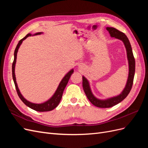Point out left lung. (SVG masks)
Listing matches in <instances>:
<instances>
[{"instance_id":"1","label":"left lung","mask_w":148,"mask_h":148,"mask_svg":"<svg viewBox=\"0 0 148 148\" xmlns=\"http://www.w3.org/2000/svg\"><path fill=\"white\" fill-rule=\"evenodd\" d=\"M106 29L109 31L111 37L115 38L116 39H119L123 42L127 51V58L128 60L129 72L126 86H125L123 91L118 96L108 98V99L104 100L97 99V97H96L93 95V94L91 90L90 86H89L88 80L83 76V88L88 99L94 106H95L97 107H100V108H109V107H113L119 104L121 101H122L125 98L128 96L132 88L134 76H135V58H134L133 56L130 42L127 36L123 33L121 32V31H119L118 29L112 27H107Z\"/></svg>"}]
</instances>
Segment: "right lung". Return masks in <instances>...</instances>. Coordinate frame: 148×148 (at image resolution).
<instances>
[{
  "mask_svg": "<svg viewBox=\"0 0 148 148\" xmlns=\"http://www.w3.org/2000/svg\"><path fill=\"white\" fill-rule=\"evenodd\" d=\"M42 33H41V32H39V33H36L33 35L29 33L26 35L25 38L21 39L18 42V43L17 46L15 48V52H14V60H13V64H12V77H13V82H14V83H15V86L16 88V90L18 95L19 97L20 98V99L23 101L24 104L26 106L29 107V108L32 109L34 110H36L38 112H47V111H51L53 109H54L58 105H59V102L62 99V95H63V92L64 91L65 88L66 87L67 83H68L69 80L71 77V74L73 73L74 70H73V69H71L69 73H67L65 75V76L63 78V79H62V81L60 82L59 86H58L57 90L55 92V93L53 94V95L50 98V99L45 102L41 103V104H34V103H32V102L27 101L25 99V98H24V97L23 96H22L18 88V85H17V83L16 82L15 74V64H16V61L17 52H18V49L21 44L22 42H23V41H24L25 39H26L29 36H31L41 34Z\"/></svg>",
  "mask_w": 148,
  "mask_h": 148,
  "instance_id": "add662e5",
  "label": "right lung"
}]
</instances>
